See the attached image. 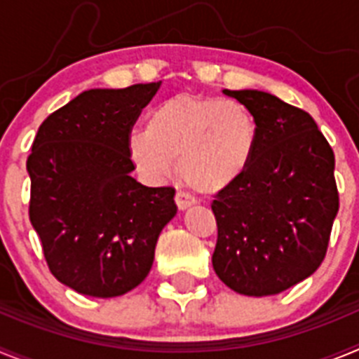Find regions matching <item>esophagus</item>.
<instances>
[{"instance_id": "1", "label": "esophagus", "mask_w": 359, "mask_h": 359, "mask_svg": "<svg viewBox=\"0 0 359 359\" xmlns=\"http://www.w3.org/2000/svg\"><path fill=\"white\" fill-rule=\"evenodd\" d=\"M194 203H196L194 198H192V196H189V194H185V192H182V190H180V192L176 194V205H177V208H180V210H187V208L192 207Z\"/></svg>"}]
</instances>
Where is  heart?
<instances>
[{"label":"heart","mask_w":359,"mask_h":359,"mask_svg":"<svg viewBox=\"0 0 359 359\" xmlns=\"http://www.w3.org/2000/svg\"><path fill=\"white\" fill-rule=\"evenodd\" d=\"M257 123L236 100L176 95L149 115L147 131L129 138V156L145 180H169L180 161L183 182L199 194H217L248 170Z\"/></svg>","instance_id":"heart-1"}]
</instances>
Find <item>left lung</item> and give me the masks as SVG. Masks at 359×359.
I'll return each mask as SVG.
<instances>
[{
    "instance_id": "1",
    "label": "left lung",
    "mask_w": 359,
    "mask_h": 359,
    "mask_svg": "<svg viewBox=\"0 0 359 359\" xmlns=\"http://www.w3.org/2000/svg\"><path fill=\"white\" fill-rule=\"evenodd\" d=\"M223 93L252 113L257 147L243 177L212 203V266L236 293L269 297L315 273L325 257L340 207L334 152L304 109L266 91Z\"/></svg>"
}]
</instances>
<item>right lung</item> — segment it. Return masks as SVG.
<instances>
[{"label": "right lung", "instance_id": "obj_1", "mask_svg": "<svg viewBox=\"0 0 359 359\" xmlns=\"http://www.w3.org/2000/svg\"><path fill=\"white\" fill-rule=\"evenodd\" d=\"M160 84L84 91L53 111L32 144L30 223L53 277L81 294L120 297L142 284L177 212L172 187L131 176L133 126Z\"/></svg>", "mask_w": 359, "mask_h": 359}]
</instances>
